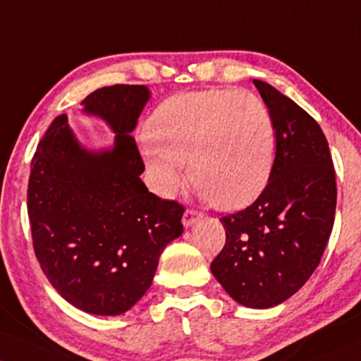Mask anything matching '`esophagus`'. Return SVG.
Segmentation results:
<instances>
[{
  "mask_svg": "<svg viewBox=\"0 0 361 361\" xmlns=\"http://www.w3.org/2000/svg\"><path fill=\"white\" fill-rule=\"evenodd\" d=\"M200 216H202V215H200L198 212L190 210V208H188V210H185L183 219H181V222H183L185 227H192V225H193L195 222H197V220L200 219Z\"/></svg>",
  "mask_w": 361,
  "mask_h": 361,
  "instance_id": "34e87169",
  "label": "esophagus"
}]
</instances>
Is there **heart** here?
<instances>
[{
    "instance_id": "b5f03b06",
    "label": "heart",
    "mask_w": 361,
    "mask_h": 361,
    "mask_svg": "<svg viewBox=\"0 0 361 361\" xmlns=\"http://www.w3.org/2000/svg\"><path fill=\"white\" fill-rule=\"evenodd\" d=\"M142 149L154 190L173 197L188 173L203 198L237 210L264 192L274 166L271 111L249 90L178 94L156 107Z\"/></svg>"
}]
</instances>
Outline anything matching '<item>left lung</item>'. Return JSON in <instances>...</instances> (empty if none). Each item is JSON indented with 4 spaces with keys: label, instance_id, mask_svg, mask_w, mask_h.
Here are the masks:
<instances>
[{
    "label": "left lung",
    "instance_id": "1",
    "mask_svg": "<svg viewBox=\"0 0 361 361\" xmlns=\"http://www.w3.org/2000/svg\"><path fill=\"white\" fill-rule=\"evenodd\" d=\"M276 128V158L264 192L220 219L227 240L212 274L238 305L266 310L298 293L331 235L336 178L319 124L262 80H254Z\"/></svg>",
    "mask_w": 361,
    "mask_h": 361
}]
</instances>
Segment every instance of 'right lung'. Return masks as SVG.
Returning <instances> with one entry per match:
<instances>
[{
	"mask_svg": "<svg viewBox=\"0 0 361 361\" xmlns=\"http://www.w3.org/2000/svg\"><path fill=\"white\" fill-rule=\"evenodd\" d=\"M146 85L117 84L82 101L116 133L114 146L89 151L67 116L55 117L32 159L28 216L43 274L65 301L101 316L123 314L145 296L164 247L183 232L185 208L147 192L131 136Z\"/></svg>",
	"mask_w": 361,
	"mask_h": 361,
	"instance_id": "obj_1",
	"label": "right lung"
}]
</instances>
